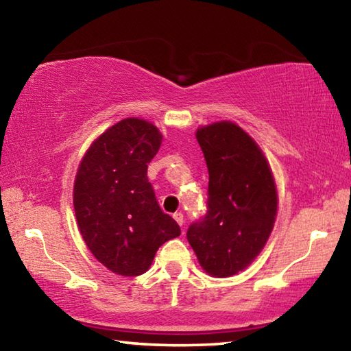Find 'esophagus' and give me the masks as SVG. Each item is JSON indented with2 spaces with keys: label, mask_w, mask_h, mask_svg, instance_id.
Returning a JSON list of instances; mask_svg holds the SVG:
<instances>
[{
  "label": "esophagus",
  "mask_w": 351,
  "mask_h": 351,
  "mask_svg": "<svg viewBox=\"0 0 351 351\" xmlns=\"http://www.w3.org/2000/svg\"><path fill=\"white\" fill-rule=\"evenodd\" d=\"M173 218L176 219V223L180 224V226H182V224H184V215H182V212H176V213H173Z\"/></svg>",
  "instance_id": "obj_1"
}]
</instances>
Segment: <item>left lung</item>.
Returning <instances> with one entry per match:
<instances>
[{
    "label": "left lung",
    "instance_id": "left-lung-1",
    "mask_svg": "<svg viewBox=\"0 0 351 351\" xmlns=\"http://www.w3.org/2000/svg\"><path fill=\"white\" fill-rule=\"evenodd\" d=\"M209 170L207 212L189 226L187 240L206 272L239 274L268 241L277 215L274 176L251 136L223 121L198 128Z\"/></svg>",
    "mask_w": 351,
    "mask_h": 351
}]
</instances>
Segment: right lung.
Listing matches in <instances>:
<instances>
[{"label": "right lung", "mask_w": 351, "mask_h": 351, "mask_svg": "<svg viewBox=\"0 0 351 351\" xmlns=\"http://www.w3.org/2000/svg\"><path fill=\"white\" fill-rule=\"evenodd\" d=\"M162 142L153 123L128 117L83 156L74 182L79 230L94 257L119 276H141L181 229L159 207L147 169Z\"/></svg>", "instance_id": "add662e5"}]
</instances>
